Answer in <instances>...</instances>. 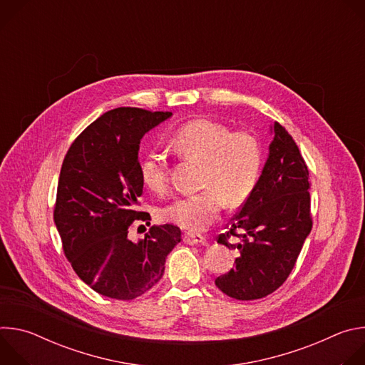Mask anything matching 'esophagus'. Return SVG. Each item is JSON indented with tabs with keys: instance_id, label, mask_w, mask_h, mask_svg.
Returning a JSON list of instances; mask_svg holds the SVG:
<instances>
[{
	"instance_id": "34e87169",
	"label": "esophagus",
	"mask_w": 365,
	"mask_h": 365,
	"mask_svg": "<svg viewBox=\"0 0 365 365\" xmlns=\"http://www.w3.org/2000/svg\"><path fill=\"white\" fill-rule=\"evenodd\" d=\"M183 242L187 244V245H203L206 242L205 237L199 235V234H192V232H186L183 235Z\"/></svg>"
}]
</instances>
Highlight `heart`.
Returning <instances> with one entry per match:
<instances>
[{
    "label": "heart",
    "mask_w": 365,
    "mask_h": 365,
    "mask_svg": "<svg viewBox=\"0 0 365 365\" xmlns=\"http://www.w3.org/2000/svg\"><path fill=\"white\" fill-rule=\"evenodd\" d=\"M173 144L182 154L203 162L202 183L206 187L170 202L163 210L166 221L200 232L217 220L224 200L235 206L254 190L263 163V150L254 134L232 133L222 123L199 118L180 127ZM140 176L151 192L168 189V165L159 150H151L143 159Z\"/></svg>",
    "instance_id": "b5f03b06"
}]
</instances>
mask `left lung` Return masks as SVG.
<instances>
[{"label": "left lung", "mask_w": 365, "mask_h": 365, "mask_svg": "<svg viewBox=\"0 0 365 365\" xmlns=\"http://www.w3.org/2000/svg\"><path fill=\"white\" fill-rule=\"evenodd\" d=\"M262 176L218 242L238 250L235 267L215 280L237 300L262 299L292 273L312 230L309 170L292 135L279 123ZM239 238L237 245L229 238Z\"/></svg>", "instance_id": "obj_1"}]
</instances>
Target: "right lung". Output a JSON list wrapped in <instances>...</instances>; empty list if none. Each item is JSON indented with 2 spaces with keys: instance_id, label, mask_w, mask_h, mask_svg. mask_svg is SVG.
<instances>
[{
  "instance_id": "obj_1",
  "label": "right lung",
  "mask_w": 365,
  "mask_h": 365,
  "mask_svg": "<svg viewBox=\"0 0 365 365\" xmlns=\"http://www.w3.org/2000/svg\"><path fill=\"white\" fill-rule=\"evenodd\" d=\"M172 113L121 107L88 125L68 150L55 205V224L65 255L96 293L131 300L158 283L168 254L180 242V228L154 225L137 242L134 221L150 225L137 210L143 195L138 150L143 135Z\"/></svg>"
}]
</instances>
